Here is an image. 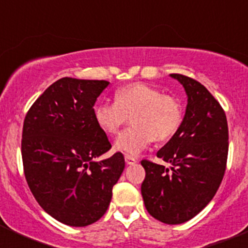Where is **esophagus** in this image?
<instances>
[{"mask_svg": "<svg viewBox=\"0 0 248 248\" xmlns=\"http://www.w3.org/2000/svg\"><path fill=\"white\" fill-rule=\"evenodd\" d=\"M125 163L126 165H133V164L137 163V159L134 156H130V155H125Z\"/></svg>", "mask_w": 248, "mask_h": 248, "instance_id": "obj_1", "label": "esophagus"}]
</instances>
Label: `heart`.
Here are the masks:
<instances>
[{
	"label": "heart",
	"mask_w": 248,
	"mask_h": 248,
	"mask_svg": "<svg viewBox=\"0 0 248 248\" xmlns=\"http://www.w3.org/2000/svg\"><path fill=\"white\" fill-rule=\"evenodd\" d=\"M94 119L107 134H117L131 117L133 126L115 141V149L138 155L153 140L164 141L177 133L183 124V104L176 97L164 94L146 83H131L115 92V102L102 100L94 107Z\"/></svg>",
	"instance_id": "b5f03b06"
}]
</instances>
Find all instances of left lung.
<instances>
[{"label":"left lung","mask_w":248,"mask_h":248,"mask_svg":"<svg viewBox=\"0 0 248 248\" xmlns=\"http://www.w3.org/2000/svg\"><path fill=\"white\" fill-rule=\"evenodd\" d=\"M170 76L185 88L186 113L180 129L156 154L171 168L141 160V195L153 217L177 225L195 217L220 187L229 154V126L220 103L201 83L183 74Z\"/></svg>","instance_id":"left-lung-1"}]
</instances>
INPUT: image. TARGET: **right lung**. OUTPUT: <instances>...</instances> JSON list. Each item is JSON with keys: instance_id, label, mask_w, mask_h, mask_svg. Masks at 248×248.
Here are the masks:
<instances>
[{"instance_id": "right-lung-1", "label": "right lung", "mask_w": 248, "mask_h": 248, "mask_svg": "<svg viewBox=\"0 0 248 248\" xmlns=\"http://www.w3.org/2000/svg\"><path fill=\"white\" fill-rule=\"evenodd\" d=\"M107 80L64 77L49 85L27 111L22 130L26 180L39 206L68 226H88L108 209L125 160L108 150L105 131L94 119V104Z\"/></svg>"}]
</instances>
